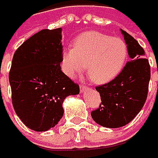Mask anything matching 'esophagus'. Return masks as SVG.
Wrapping results in <instances>:
<instances>
[{"instance_id": "obj_1", "label": "esophagus", "mask_w": 158, "mask_h": 158, "mask_svg": "<svg viewBox=\"0 0 158 158\" xmlns=\"http://www.w3.org/2000/svg\"><path fill=\"white\" fill-rule=\"evenodd\" d=\"M88 89H89V88H88L87 86H85V85H80V92H81V93H84Z\"/></svg>"}]
</instances>
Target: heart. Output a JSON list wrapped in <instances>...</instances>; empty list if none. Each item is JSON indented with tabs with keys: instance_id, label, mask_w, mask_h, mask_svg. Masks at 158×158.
Instances as JSON below:
<instances>
[{
	"instance_id": "1",
	"label": "heart",
	"mask_w": 158,
	"mask_h": 158,
	"mask_svg": "<svg viewBox=\"0 0 158 158\" xmlns=\"http://www.w3.org/2000/svg\"><path fill=\"white\" fill-rule=\"evenodd\" d=\"M127 56V46L122 38L95 31L87 32L76 39L73 48L63 50V69L69 77L75 78L88 66L92 81L106 83L120 74Z\"/></svg>"
}]
</instances>
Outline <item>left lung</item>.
<instances>
[{
	"mask_svg": "<svg viewBox=\"0 0 158 158\" xmlns=\"http://www.w3.org/2000/svg\"><path fill=\"white\" fill-rule=\"evenodd\" d=\"M127 45L130 61L111 81L96 87L102 99L100 107L91 111L92 119L107 128L129 123L142 110L147 98L150 66L144 51L128 33L121 30Z\"/></svg>",
	"mask_w": 158,
	"mask_h": 158,
	"instance_id": "8db88e82",
	"label": "left lung"
}]
</instances>
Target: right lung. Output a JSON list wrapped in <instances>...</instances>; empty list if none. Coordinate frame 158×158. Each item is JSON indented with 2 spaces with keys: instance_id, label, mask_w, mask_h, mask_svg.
<instances>
[{
  "instance_id": "1",
  "label": "right lung",
  "mask_w": 158,
  "mask_h": 158,
  "mask_svg": "<svg viewBox=\"0 0 158 158\" xmlns=\"http://www.w3.org/2000/svg\"><path fill=\"white\" fill-rule=\"evenodd\" d=\"M61 28L44 29L15 51L9 73L16 114L31 130L45 132L64 114V100L79 87L61 71Z\"/></svg>"
}]
</instances>
